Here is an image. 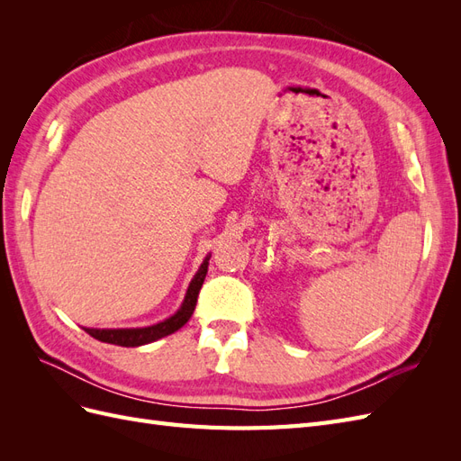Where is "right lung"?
<instances>
[{
	"mask_svg": "<svg viewBox=\"0 0 461 461\" xmlns=\"http://www.w3.org/2000/svg\"><path fill=\"white\" fill-rule=\"evenodd\" d=\"M209 258H212V254H207L205 259L202 261L198 273L194 275V278L188 285V290H186L183 303H180V308L171 317H167V319L159 321V323L149 325V327H132V329H90V327H82V329H85L90 334V337H94L95 340L115 344V346H124V348L144 346V344L156 342V340L167 337V334L176 332L180 327H185L188 323V319L192 317L194 310H196L200 288H202L203 278L207 275Z\"/></svg>",
	"mask_w": 461,
	"mask_h": 461,
	"instance_id": "add662e5",
	"label": "right lung"
}]
</instances>
